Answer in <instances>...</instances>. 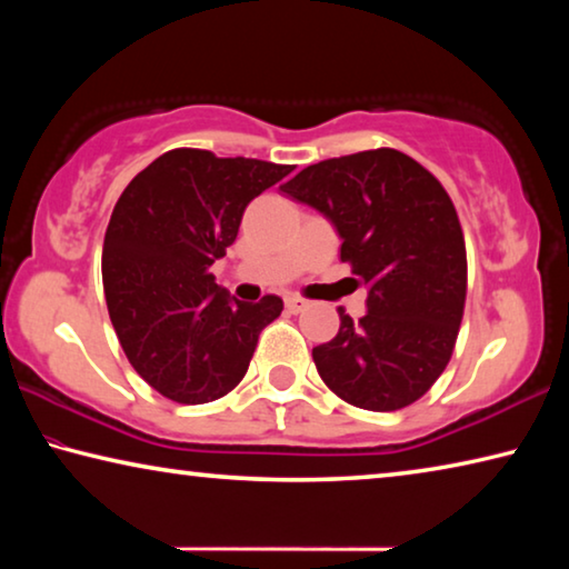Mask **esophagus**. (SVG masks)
Masks as SVG:
<instances>
[{
	"instance_id": "34e87169",
	"label": "esophagus",
	"mask_w": 569,
	"mask_h": 569,
	"mask_svg": "<svg viewBox=\"0 0 569 569\" xmlns=\"http://www.w3.org/2000/svg\"><path fill=\"white\" fill-rule=\"evenodd\" d=\"M308 308V301L301 296H286V311L288 313H301Z\"/></svg>"
}]
</instances>
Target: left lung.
<instances>
[{"label":"left lung","instance_id":"obj_1","mask_svg":"<svg viewBox=\"0 0 569 569\" xmlns=\"http://www.w3.org/2000/svg\"><path fill=\"white\" fill-rule=\"evenodd\" d=\"M281 190L331 220L369 288L363 319L339 308V333L313 349L323 383L359 409L409 407L447 369L465 316L467 248L447 190L393 148L321 160Z\"/></svg>","mask_w":569,"mask_h":569}]
</instances>
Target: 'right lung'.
Instances as JSON below:
<instances>
[{
	"instance_id": "add662e5",
	"label": "right lung",
	"mask_w": 569,
	"mask_h": 569,
	"mask_svg": "<svg viewBox=\"0 0 569 569\" xmlns=\"http://www.w3.org/2000/svg\"><path fill=\"white\" fill-rule=\"evenodd\" d=\"M293 166L176 148L130 180L102 246L110 321L132 369L178 403H208L246 377L278 296L240 303L208 271L246 206Z\"/></svg>"
}]
</instances>
